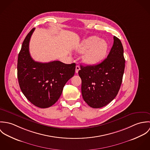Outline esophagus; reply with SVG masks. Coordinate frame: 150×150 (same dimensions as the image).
<instances>
[{
  "mask_svg": "<svg viewBox=\"0 0 150 150\" xmlns=\"http://www.w3.org/2000/svg\"><path fill=\"white\" fill-rule=\"evenodd\" d=\"M80 70V66L79 65H77L76 66V73H77Z\"/></svg>",
  "mask_w": 150,
  "mask_h": 150,
  "instance_id": "1",
  "label": "esophagus"
}]
</instances>
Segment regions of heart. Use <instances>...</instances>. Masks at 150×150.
Returning a JSON list of instances; mask_svg holds the SVG:
<instances>
[{
    "mask_svg": "<svg viewBox=\"0 0 150 150\" xmlns=\"http://www.w3.org/2000/svg\"><path fill=\"white\" fill-rule=\"evenodd\" d=\"M107 43L96 36L90 37L80 44L78 51L84 52L82 59L88 64H95L102 61L107 54Z\"/></svg>",
    "mask_w": 150,
    "mask_h": 150,
    "instance_id": "obj_1",
    "label": "heart"
}]
</instances>
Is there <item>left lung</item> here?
<instances>
[{"label": "left lung", "instance_id": "1", "mask_svg": "<svg viewBox=\"0 0 150 150\" xmlns=\"http://www.w3.org/2000/svg\"><path fill=\"white\" fill-rule=\"evenodd\" d=\"M125 60L120 40L114 36L112 47L102 62L96 65L80 66L83 99L90 107L106 106L117 96L122 83Z\"/></svg>", "mask_w": 150, "mask_h": 150}]
</instances>
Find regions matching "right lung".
I'll return each mask as SVG.
<instances>
[{
	"label": "right lung",
	"mask_w": 150,
	"mask_h": 150,
	"mask_svg": "<svg viewBox=\"0 0 150 150\" xmlns=\"http://www.w3.org/2000/svg\"><path fill=\"white\" fill-rule=\"evenodd\" d=\"M35 28L27 35L18 54L17 77L23 94L33 105L48 108L60 98L67 81L74 74L76 64L58 61L48 63L35 61L30 57L29 44Z\"/></svg>",
	"instance_id": "right-lung-1"
}]
</instances>
